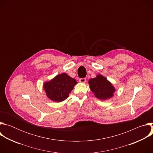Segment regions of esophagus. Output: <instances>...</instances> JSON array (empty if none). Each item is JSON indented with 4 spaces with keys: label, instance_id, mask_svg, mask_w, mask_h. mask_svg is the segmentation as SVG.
Wrapping results in <instances>:
<instances>
[{
    "label": "esophagus",
    "instance_id": "esophagus-1",
    "mask_svg": "<svg viewBox=\"0 0 153 153\" xmlns=\"http://www.w3.org/2000/svg\"><path fill=\"white\" fill-rule=\"evenodd\" d=\"M86 81V80L85 78H83V79H79V82L80 83H85Z\"/></svg>",
    "mask_w": 153,
    "mask_h": 153
}]
</instances>
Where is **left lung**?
Listing matches in <instances>:
<instances>
[{
    "label": "left lung",
    "mask_w": 153,
    "mask_h": 153,
    "mask_svg": "<svg viewBox=\"0 0 153 153\" xmlns=\"http://www.w3.org/2000/svg\"><path fill=\"white\" fill-rule=\"evenodd\" d=\"M90 89L94 96L99 100H106L113 97L116 91L113 84L102 74L89 80Z\"/></svg>",
    "instance_id": "obj_1"
}]
</instances>
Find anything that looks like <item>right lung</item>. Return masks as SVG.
Returning a JSON list of instances; mask_svg holds the SVG:
<instances>
[{
  "label": "right lung",
  "instance_id": "add662e5",
  "mask_svg": "<svg viewBox=\"0 0 153 153\" xmlns=\"http://www.w3.org/2000/svg\"><path fill=\"white\" fill-rule=\"evenodd\" d=\"M77 83L76 79L63 73L57 74L49 81L45 82L43 88L50 100L61 102L68 97L69 94Z\"/></svg>",
  "mask_w": 153,
  "mask_h": 153
}]
</instances>
